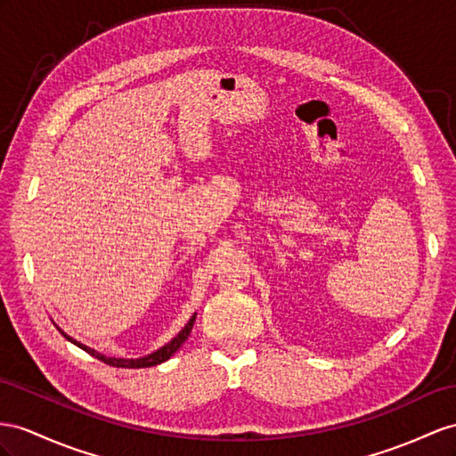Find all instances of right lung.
Listing matches in <instances>:
<instances>
[{
    "mask_svg": "<svg viewBox=\"0 0 456 456\" xmlns=\"http://www.w3.org/2000/svg\"><path fill=\"white\" fill-rule=\"evenodd\" d=\"M194 322H196V312L192 314V318L186 322V325L184 328L173 337V339L169 341V343H166L163 346H159L158 350H154V353H150V354H146V356H140V358H115V356H106V354H102V353H98V350H94V348H90V346H86V345H83V343H78L77 339H73L71 335H67L61 328H55L60 330V333L65 337L67 341H71L73 345H77L78 348H83V350H86V353L90 354V356H94V358H98V360H102V362H106V364H110V366H115V368H150V366H158V364H161V362H166V360H169L175 353H177V350L183 346V343L189 339V335H191V331H192V325H194Z\"/></svg>",
    "mask_w": 456,
    "mask_h": 456,
    "instance_id": "1",
    "label": "right lung"
}]
</instances>
